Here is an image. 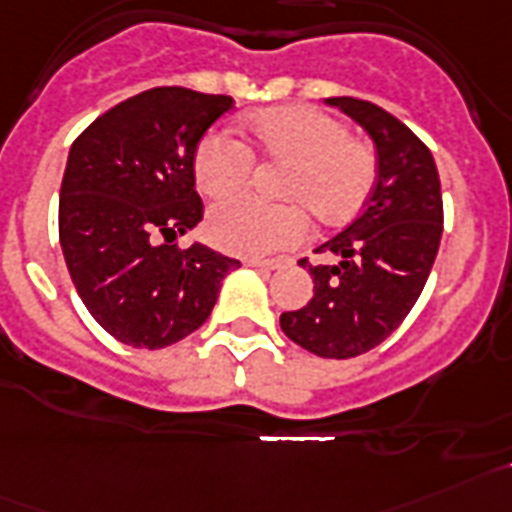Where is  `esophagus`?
Here are the masks:
<instances>
[{"label": "esophagus", "mask_w": 512, "mask_h": 512, "mask_svg": "<svg viewBox=\"0 0 512 512\" xmlns=\"http://www.w3.org/2000/svg\"><path fill=\"white\" fill-rule=\"evenodd\" d=\"M285 261H261V259H246V266L251 269H259V272H274V269H280Z\"/></svg>", "instance_id": "obj_1"}]
</instances>
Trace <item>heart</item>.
I'll return each instance as SVG.
<instances>
[{"label":"heart","instance_id":"1","mask_svg":"<svg viewBox=\"0 0 512 512\" xmlns=\"http://www.w3.org/2000/svg\"><path fill=\"white\" fill-rule=\"evenodd\" d=\"M256 149L272 162L290 164L282 196L298 204H264L259 198H227L209 211L211 243L235 256H269L306 238L308 206L324 225L356 217L377 183V154L350 138L345 122L316 107L290 104L251 114L243 125ZM253 154L225 133L201 138L193 154V177L201 193L225 198L248 185Z\"/></svg>","mask_w":512,"mask_h":512}]
</instances>
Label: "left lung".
<instances>
[{
    "label": "left lung",
    "mask_w": 512,
    "mask_h": 512,
    "mask_svg": "<svg viewBox=\"0 0 512 512\" xmlns=\"http://www.w3.org/2000/svg\"><path fill=\"white\" fill-rule=\"evenodd\" d=\"M377 149V185L366 209L316 251L337 264L311 266L314 298L280 316L293 342L322 358H356L400 327L424 290L442 238V188L432 151L371 101L332 96Z\"/></svg>",
    "instance_id": "1"
}]
</instances>
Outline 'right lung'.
Here are the masks:
<instances>
[{"mask_svg": "<svg viewBox=\"0 0 512 512\" xmlns=\"http://www.w3.org/2000/svg\"><path fill=\"white\" fill-rule=\"evenodd\" d=\"M230 96L162 86L75 138L59 190V246L88 314L114 340L159 350L196 332L240 261L177 238L204 219L193 154Z\"/></svg>", "mask_w": 512, "mask_h": 512, "instance_id": "obj_1", "label": "right lung"}]
</instances>
